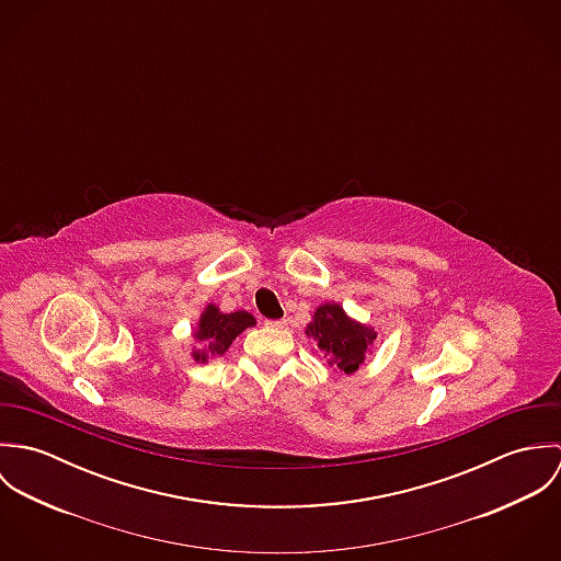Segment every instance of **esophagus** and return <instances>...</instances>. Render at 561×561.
Masks as SVG:
<instances>
[{"label": "esophagus", "instance_id": "34e87169", "mask_svg": "<svg viewBox=\"0 0 561 561\" xmlns=\"http://www.w3.org/2000/svg\"><path fill=\"white\" fill-rule=\"evenodd\" d=\"M265 325H267V328H276V330H280V328H285V325H287V321H285V320H267V321H265Z\"/></svg>", "mask_w": 561, "mask_h": 561}]
</instances>
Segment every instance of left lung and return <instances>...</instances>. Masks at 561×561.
<instances>
[{"mask_svg":"<svg viewBox=\"0 0 561 561\" xmlns=\"http://www.w3.org/2000/svg\"><path fill=\"white\" fill-rule=\"evenodd\" d=\"M305 334L318 343L328 367L341 376L356 374L369 354H374L378 332L371 323L354 320L339 302H323L305 328Z\"/></svg>","mask_w":561,"mask_h":561,"instance_id":"obj_1","label":"left lung"}]
</instances>
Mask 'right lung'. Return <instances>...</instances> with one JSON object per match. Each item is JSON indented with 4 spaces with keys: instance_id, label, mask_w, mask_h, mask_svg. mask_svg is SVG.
<instances>
[{
    "instance_id": "add662e5",
    "label": "right lung",
    "mask_w": 561,
    "mask_h": 561,
    "mask_svg": "<svg viewBox=\"0 0 561 561\" xmlns=\"http://www.w3.org/2000/svg\"><path fill=\"white\" fill-rule=\"evenodd\" d=\"M252 325H256V320L245 311L225 313L214 302L205 305L192 330V343H190L192 360L207 365L209 360L225 356L241 332Z\"/></svg>"
}]
</instances>
